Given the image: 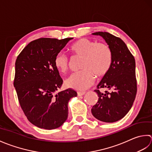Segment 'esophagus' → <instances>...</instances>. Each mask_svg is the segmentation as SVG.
I'll use <instances>...</instances> for the list:
<instances>
[{"mask_svg": "<svg viewBox=\"0 0 152 152\" xmlns=\"http://www.w3.org/2000/svg\"><path fill=\"white\" fill-rule=\"evenodd\" d=\"M85 94V92H77V95L78 96H83Z\"/></svg>", "mask_w": 152, "mask_h": 152, "instance_id": "34e87169", "label": "esophagus"}]
</instances>
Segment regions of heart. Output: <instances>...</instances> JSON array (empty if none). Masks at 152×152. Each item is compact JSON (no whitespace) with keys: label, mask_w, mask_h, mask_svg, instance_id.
<instances>
[{"label":"heart","mask_w":152,"mask_h":152,"mask_svg":"<svg viewBox=\"0 0 152 152\" xmlns=\"http://www.w3.org/2000/svg\"><path fill=\"white\" fill-rule=\"evenodd\" d=\"M70 50L75 56L82 57L80 68L82 70L72 74L65 80L68 88L83 91L90 87L95 77L104 76L112 62V52L104 42H97L89 39H80L71 46ZM54 65L59 72L66 73L71 67V61L66 54L59 52L54 58Z\"/></svg>","instance_id":"obj_1"}]
</instances>
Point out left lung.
Listing matches in <instances>:
<instances>
[{"instance_id":"1","label":"left lung","mask_w":152,"mask_h":152,"mask_svg":"<svg viewBox=\"0 0 152 152\" xmlns=\"http://www.w3.org/2000/svg\"><path fill=\"white\" fill-rule=\"evenodd\" d=\"M102 36L112 52V62L109 72L94 90L98 96L92 107L93 116L103 122L113 123L123 118L132 106L137 92L135 60L126 44L119 37L107 32H96ZM108 91L102 93L100 88Z\"/></svg>"}]
</instances>
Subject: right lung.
<instances>
[{"mask_svg":"<svg viewBox=\"0 0 152 152\" xmlns=\"http://www.w3.org/2000/svg\"><path fill=\"white\" fill-rule=\"evenodd\" d=\"M73 38H40L30 42L17 57L14 86L20 106L29 121L37 127H60L68 116V102L77 96L67 88L58 92L63 80L54 58Z\"/></svg>","mask_w":152,"mask_h":152,"instance_id":"1","label":"right lung"}]
</instances>
